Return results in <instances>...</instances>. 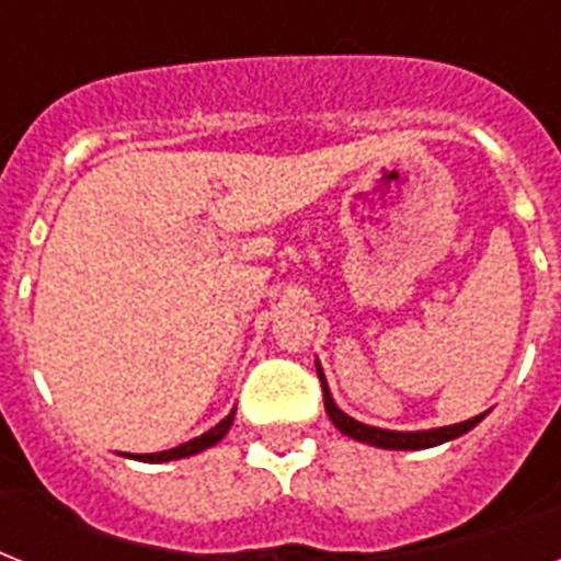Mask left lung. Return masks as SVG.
<instances>
[{
	"mask_svg": "<svg viewBox=\"0 0 561 561\" xmlns=\"http://www.w3.org/2000/svg\"><path fill=\"white\" fill-rule=\"evenodd\" d=\"M317 375H320V381H323V401H325V413L334 422V427L341 431V434L352 436V439H358V443L375 445V448H390V451H422V448H434V445H443L448 439H457V436L469 434L471 427L478 425L480 419L486 416V413H480L474 419H466V422H457V425H445V427H427V431H387V427H375V425H364L358 419H352L350 413H343L337 404H334L332 392H329V383H325L323 367H320V360H317Z\"/></svg>",
	"mask_w": 561,
	"mask_h": 561,
	"instance_id": "left-lung-1",
	"label": "left lung"
}]
</instances>
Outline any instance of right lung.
Here are the masks:
<instances>
[{"mask_svg":"<svg viewBox=\"0 0 561 561\" xmlns=\"http://www.w3.org/2000/svg\"><path fill=\"white\" fill-rule=\"evenodd\" d=\"M232 419H236V410H229V416H224L215 427H209L206 434L194 436L188 443L178 445V448H169V451H157V454H136V460H148V462H169V460H183V457H192V454H201L211 445H218L227 431L232 427Z\"/></svg>","mask_w":561,"mask_h":561,"instance_id":"obj_1","label":"right lung"}]
</instances>
